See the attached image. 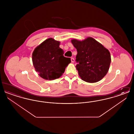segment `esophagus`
I'll return each instance as SVG.
<instances>
[{
	"label": "esophagus",
	"mask_w": 134,
	"mask_h": 134,
	"mask_svg": "<svg viewBox=\"0 0 134 134\" xmlns=\"http://www.w3.org/2000/svg\"><path fill=\"white\" fill-rule=\"evenodd\" d=\"M71 62H72V63H73L74 62V61H75V60H74V58H71Z\"/></svg>",
	"instance_id": "obj_1"
}]
</instances>
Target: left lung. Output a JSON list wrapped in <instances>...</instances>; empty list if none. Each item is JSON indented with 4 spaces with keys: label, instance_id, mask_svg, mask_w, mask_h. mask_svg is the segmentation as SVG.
<instances>
[{
    "label": "left lung",
    "instance_id": "8db88e82",
    "mask_svg": "<svg viewBox=\"0 0 134 134\" xmlns=\"http://www.w3.org/2000/svg\"><path fill=\"white\" fill-rule=\"evenodd\" d=\"M77 49L76 68L83 81L94 83L102 80L108 72L111 62L110 53L92 38L82 41H71Z\"/></svg>",
    "mask_w": 134,
    "mask_h": 134
}]
</instances>
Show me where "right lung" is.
I'll use <instances>...</instances> for the list:
<instances>
[{
    "mask_svg": "<svg viewBox=\"0 0 134 134\" xmlns=\"http://www.w3.org/2000/svg\"><path fill=\"white\" fill-rule=\"evenodd\" d=\"M60 42L49 38L38 46L32 53V63L39 75L46 80H54L63 73L71 62L70 58L64 57Z\"/></svg>",
    "mask_w": 134,
    "mask_h": 134,
    "instance_id": "1",
    "label": "right lung"
}]
</instances>
